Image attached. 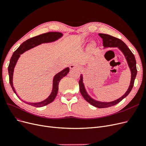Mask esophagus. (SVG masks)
<instances>
[{"instance_id": "obj_1", "label": "esophagus", "mask_w": 146, "mask_h": 146, "mask_svg": "<svg viewBox=\"0 0 146 146\" xmlns=\"http://www.w3.org/2000/svg\"><path fill=\"white\" fill-rule=\"evenodd\" d=\"M70 70H73V69H80L78 65L75 64H72L70 65Z\"/></svg>"}]
</instances>
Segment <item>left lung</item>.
<instances>
[{
    "mask_svg": "<svg viewBox=\"0 0 146 146\" xmlns=\"http://www.w3.org/2000/svg\"><path fill=\"white\" fill-rule=\"evenodd\" d=\"M98 35L103 39L104 48L117 47V48H119V50H120V51L122 52L125 59L126 60V61H127L128 65L130 69L131 74L130 84L127 91H126V92L121 97H120L119 98L115 101H110V102H103V101H97L92 98L90 95L88 94L85 89V86L84 84L83 74H80V80L79 82V88L80 92L82 94V96L84 98V99L87 101V102L94 106V107H98V108H107V107L115 106L119 103V102H120V101L127 96L129 94V92L131 91L133 86H134V80L137 73L136 67V60L134 54L132 53L131 50L128 48V46H126V44L123 41L117 39V38H116L109 35L99 33Z\"/></svg>",
    "mask_w": 146,
    "mask_h": 146,
    "instance_id": "1",
    "label": "left lung"
}]
</instances>
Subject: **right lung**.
<instances>
[{"mask_svg": "<svg viewBox=\"0 0 146 146\" xmlns=\"http://www.w3.org/2000/svg\"><path fill=\"white\" fill-rule=\"evenodd\" d=\"M62 36H63V34L60 32H48V33H43L39 36L33 37L24 42L14 52V54H12V57L11 58V60H10L9 64L8 66L9 83L12 90L14 91V93L17 95V96L19 98L23 101V102L36 107H41L43 106H46L50 104V103H52V101L55 100L56 95H57L58 91V84L60 80L62 78L66 76L68 73L70 69L68 67H66L64 70H62L58 72V73H56L54 76L53 80H52V91L47 98L40 101V102L29 103V102H27V101H24L18 96L13 84V75H14V68L19 58L20 57L21 54H23L24 52L27 51L28 50H30V49H32L38 45H41L42 43H51V42H55L56 40H58L59 39H60V38H61Z\"/></svg>", "mask_w": 146, "mask_h": 146, "instance_id": "obj_1", "label": "right lung"}]
</instances>
